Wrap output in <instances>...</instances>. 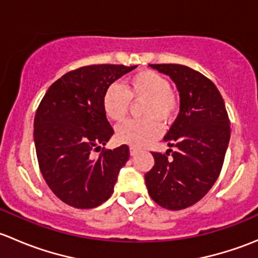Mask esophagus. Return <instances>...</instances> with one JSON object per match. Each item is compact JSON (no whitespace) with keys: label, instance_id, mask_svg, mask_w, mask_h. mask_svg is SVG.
Wrapping results in <instances>:
<instances>
[{"label":"esophagus","instance_id":"1","mask_svg":"<svg viewBox=\"0 0 258 258\" xmlns=\"http://www.w3.org/2000/svg\"><path fill=\"white\" fill-rule=\"evenodd\" d=\"M137 152H139V150H137L136 147H134V146H131V147H130V155L135 156V155H137Z\"/></svg>","mask_w":258,"mask_h":258}]
</instances>
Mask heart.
<instances>
[{
    "instance_id": "b5f03b06",
    "label": "heart",
    "mask_w": 258,
    "mask_h": 258,
    "mask_svg": "<svg viewBox=\"0 0 258 258\" xmlns=\"http://www.w3.org/2000/svg\"><path fill=\"white\" fill-rule=\"evenodd\" d=\"M131 101H144L140 110L142 119L128 121L117 128L116 137L122 144L144 147L162 132L160 122L167 124L178 112V98L171 83L155 71H142L128 77L124 86L111 83L102 96V107L111 121L119 123L128 113Z\"/></svg>"
}]
</instances>
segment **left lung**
Segmentation results:
<instances>
[{
  "label": "left lung",
  "instance_id": "obj_1",
  "mask_svg": "<svg viewBox=\"0 0 258 258\" xmlns=\"http://www.w3.org/2000/svg\"><path fill=\"white\" fill-rule=\"evenodd\" d=\"M171 77L179 92V113L165 136L176 151L152 152L155 165L145 175L151 199L167 210L199 202L218 178L231 136L230 119L212 81L183 64H150ZM173 157L168 158L169 152Z\"/></svg>",
  "mask_w": 258,
  "mask_h": 258
}]
</instances>
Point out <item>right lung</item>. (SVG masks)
Instances as JSON below:
<instances>
[{
	"instance_id": "1",
	"label": "right lung",
	"mask_w": 258,
	"mask_h": 258,
	"mask_svg": "<svg viewBox=\"0 0 258 258\" xmlns=\"http://www.w3.org/2000/svg\"><path fill=\"white\" fill-rule=\"evenodd\" d=\"M136 67H80L52 83L43 96L33 122L36 153L46 183L64 204L93 209L113 194L130 150L127 145L102 147L113 135L102 96L111 83ZM101 148L103 152L93 158V151Z\"/></svg>"
}]
</instances>
